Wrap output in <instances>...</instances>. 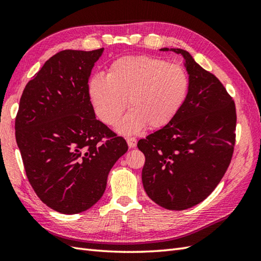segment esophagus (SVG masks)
Returning a JSON list of instances; mask_svg holds the SVG:
<instances>
[{"label": "esophagus", "mask_w": 261, "mask_h": 261, "mask_svg": "<svg viewBox=\"0 0 261 261\" xmlns=\"http://www.w3.org/2000/svg\"><path fill=\"white\" fill-rule=\"evenodd\" d=\"M126 142H127V146H129V148H135L137 146L136 138H132V137L126 138Z\"/></svg>", "instance_id": "esophagus-1"}]
</instances>
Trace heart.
<instances>
[{"mask_svg": "<svg viewBox=\"0 0 261 261\" xmlns=\"http://www.w3.org/2000/svg\"><path fill=\"white\" fill-rule=\"evenodd\" d=\"M190 77L180 65L152 56L115 59L108 75H94L88 82L93 107L103 123L114 126L123 114L126 99L131 110L119 126L134 135L146 125L159 129L174 119L184 104Z\"/></svg>", "mask_w": 261, "mask_h": 261, "instance_id": "1", "label": "heart"}]
</instances>
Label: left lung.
I'll return each mask as SVG.
<instances>
[{"label":"left lung","mask_w":261,"mask_h":261,"mask_svg":"<svg viewBox=\"0 0 261 261\" xmlns=\"http://www.w3.org/2000/svg\"><path fill=\"white\" fill-rule=\"evenodd\" d=\"M160 50L182 55L190 90L168 124L138 141L146 157L142 184L154 203L181 211L204 201L228 169L236 145V104L218 77L190 53Z\"/></svg>","instance_id":"left-lung-1"}]
</instances>
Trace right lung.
Instances as JSON below:
<instances>
[{"mask_svg":"<svg viewBox=\"0 0 261 261\" xmlns=\"http://www.w3.org/2000/svg\"><path fill=\"white\" fill-rule=\"evenodd\" d=\"M104 48L63 50L28 82L15 118V139L37 196L63 214L92 207L107 188L126 141L96 120L88 79Z\"/></svg>","mask_w":261,"mask_h":261,"instance_id":"add662e5","label":"right lung"}]
</instances>
